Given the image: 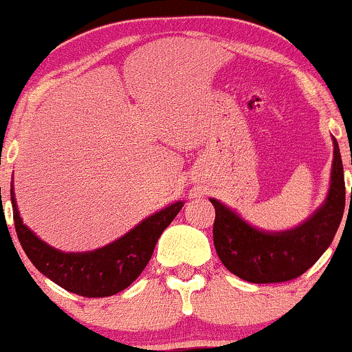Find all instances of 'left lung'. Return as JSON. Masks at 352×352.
<instances>
[{
    "label": "left lung",
    "instance_id": "obj_1",
    "mask_svg": "<svg viewBox=\"0 0 352 352\" xmlns=\"http://www.w3.org/2000/svg\"><path fill=\"white\" fill-rule=\"evenodd\" d=\"M332 146L334 160L326 201L294 228L278 232L256 228L235 210L210 198L217 211L214 248L232 274L252 283L287 282L307 272L327 250L341 225L346 203L342 160L334 138Z\"/></svg>",
    "mask_w": 352,
    "mask_h": 352
}]
</instances>
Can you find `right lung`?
<instances>
[{
  "instance_id": "1",
  "label": "right lung",
  "mask_w": 352,
  "mask_h": 352,
  "mask_svg": "<svg viewBox=\"0 0 352 352\" xmlns=\"http://www.w3.org/2000/svg\"><path fill=\"white\" fill-rule=\"evenodd\" d=\"M11 205L18 240L33 263L56 285L82 297H109L127 289L141 275L161 233L179 213L184 201H176L147 217L126 235L105 247L89 252H63L45 243L25 225L14 199L11 183Z\"/></svg>"
}]
</instances>
